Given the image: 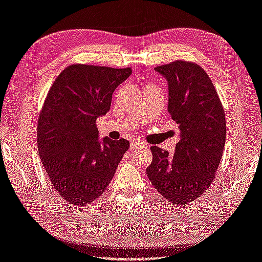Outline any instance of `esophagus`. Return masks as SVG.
I'll return each instance as SVG.
<instances>
[{
  "mask_svg": "<svg viewBox=\"0 0 262 262\" xmlns=\"http://www.w3.org/2000/svg\"><path fill=\"white\" fill-rule=\"evenodd\" d=\"M130 147L133 149L136 148H147V145L143 143L142 141H138V139H134V141L130 142Z\"/></svg>",
  "mask_w": 262,
  "mask_h": 262,
  "instance_id": "esophagus-1",
  "label": "esophagus"
}]
</instances>
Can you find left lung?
<instances>
[{"instance_id": "8db88e82", "label": "left lung", "mask_w": 262, "mask_h": 262, "mask_svg": "<svg viewBox=\"0 0 262 262\" xmlns=\"http://www.w3.org/2000/svg\"><path fill=\"white\" fill-rule=\"evenodd\" d=\"M168 82V114L180 129L175 153L151 146L146 173L155 190L172 203L185 205L214 180L226 143L222 102L202 67L175 60L154 68Z\"/></svg>"}]
</instances>
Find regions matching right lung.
<instances>
[{
    "mask_svg": "<svg viewBox=\"0 0 262 262\" xmlns=\"http://www.w3.org/2000/svg\"><path fill=\"white\" fill-rule=\"evenodd\" d=\"M130 74V67L72 63L46 97L36 129L40 159L52 186L72 205L101 195L129 147L124 138L100 142L96 119L109 112L115 89Z\"/></svg>",
    "mask_w": 262,
    "mask_h": 262,
    "instance_id": "obj_1",
    "label": "right lung"
}]
</instances>
